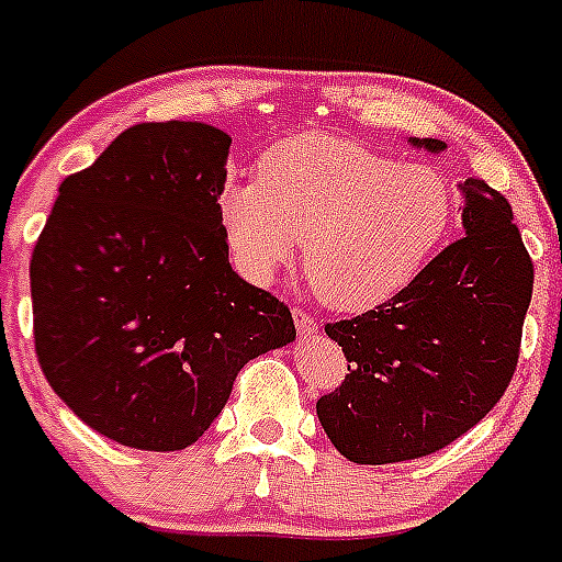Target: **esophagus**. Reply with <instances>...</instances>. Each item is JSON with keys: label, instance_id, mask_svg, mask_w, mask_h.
Instances as JSON below:
<instances>
[{"label": "esophagus", "instance_id": "34e87169", "mask_svg": "<svg viewBox=\"0 0 562 562\" xmlns=\"http://www.w3.org/2000/svg\"><path fill=\"white\" fill-rule=\"evenodd\" d=\"M292 317H295V329L301 337H315L317 335V321L304 310H292Z\"/></svg>", "mask_w": 562, "mask_h": 562}]
</instances>
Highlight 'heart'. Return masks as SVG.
I'll return each mask as SVG.
<instances>
[{
  "instance_id": "1",
  "label": "heart",
  "mask_w": 562,
  "mask_h": 562,
  "mask_svg": "<svg viewBox=\"0 0 562 562\" xmlns=\"http://www.w3.org/2000/svg\"><path fill=\"white\" fill-rule=\"evenodd\" d=\"M216 213L247 278L267 284L304 238V272L321 301L369 312L425 270L450 233L456 200L434 168L306 132L267 148L258 180L222 182Z\"/></svg>"
}]
</instances>
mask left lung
<instances>
[{"instance_id": "1", "label": "left lung", "mask_w": 562, "mask_h": 562, "mask_svg": "<svg viewBox=\"0 0 562 562\" xmlns=\"http://www.w3.org/2000/svg\"><path fill=\"white\" fill-rule=\"evenodd\" d=\"M411 146L445 151L434 137ZM464 238L389 304L326 326L349 374L317 400V419L357 464L441 450L479 425L513 380L535 270L513 207L484 180L459 186Z\"/></svg>"}]
</instances>
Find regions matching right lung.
Instances as JSON below:
<instances>
[{
  "instance_id": "right-lung-1",
  "label": "right lung",
  "mask_w": 562,
  "mask_h": 562,
  "mask_svg": "<svg viewBox=\"0 0 562 562\" xmlns=\"http://www.w3.org/2000/svg\"><path fill=\"white\" fill-rule=\"evenodd\" d=\"M231 134L137 123L58 188L30 261L42 371L72 414L137 450H182L292 315L227 261L216 193Z\"/></svg>"
}]
</instances>
